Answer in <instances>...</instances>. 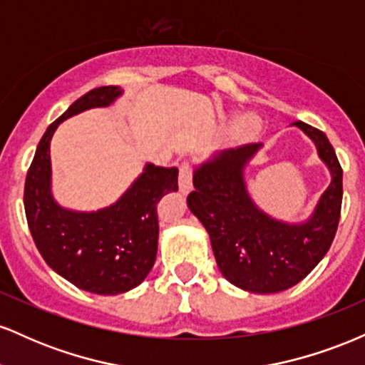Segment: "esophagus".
Returning a JSON list of instances; mask_svg holds the SVG:
<instances>
[{
	"label": "esophagus",
	"mask_w": 365,
	"mask_h": 365,
	"mask_svg": "<svg viewBox=\"0 0 365 365\" xmlns=\"http://www.w3.org/2000/svg\"><path fill=\"white\" fill-rule=\"evenodd\" d=\"M178 187L182 194H188L192 190V168L183 163L180 166V173H178Z\"/></svg>",
	"instance_id": "1"
}]
</instances>
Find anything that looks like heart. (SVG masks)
I'll return each instance as SVG.
<instances>
[{"mask_svg": "<svg viewBox=\"0 0 365 365\" xmlns=\"http://www.w3.org/2000/svg\"><path fill=\"white\" fill-rule=\"evenodd\" d=\"M261 128V120L255 115H244L238 120V133L242 137H252Z\"/></svg>", "mask_w": 365, "mask_h": 365, "instance_id": "obj_1", "label": "heart"}]
</instances>
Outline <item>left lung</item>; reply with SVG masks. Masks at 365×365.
Segmentation results:
<instances>
[{"instance_id":"left-lung-1","label":"left lung","mask_w":365,"mask_h":365,"mask_svg":"<svg viewBox=\"0 0 365 365\" xmlns=\"http://www.w3.org/2000/svg\"><path fill=\"white\" fill-rule=\"evenodd\" d=\"M292 125L316 144L331 173L307 221L274 220L250 199L244 170L262 144L220 150L194 171L188 209L209 233L221 273L245 292L276 293L302 282L329 250L340 221L343 171L333 145L321 130L304 121Z\"/></svg>"}]
</instances>
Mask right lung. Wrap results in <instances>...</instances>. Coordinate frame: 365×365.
<instances>
[{
    "label": "right lung",
    "instance_id": "1",
    "mask_svg": "<svg viewBox=\"0 0 365 365\" xmlns=\"http://www.w3.org/2000/svg\"><path fill=\"white\" fill-rule=\"evenodd\" d=\"M121 94L118 86L92 89L53 121L37 145L24 190L29 230L46 264L75 287L98 295H118L144 282L158 252L156 204L178 190L177 168L148 163L111 206L81 212L54 200L49 156L54 130L70 116L110 106Z\"/></svg>",
    "mask_w": 365,
    "mask_h": 365
}]
</instances>
